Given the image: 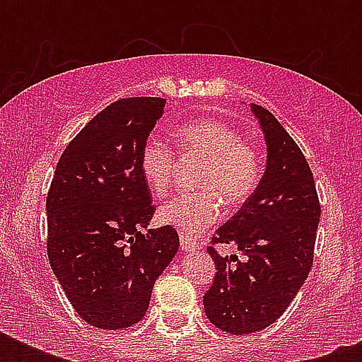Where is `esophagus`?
Instances as JSON below:
<instances>
[{
  "label": "esophagus",
  "mask_w": 362,
  "mask_h": 362,
  "mask_svg": "<svg viewBox=\"0 0 362 362\" xmlns=\"http://www.w3.org/2000/svg\"><path fill=\"white\" fill-rule=\"evenodd\" d=\"M180 247L184 252H193V250H197V242L195 238L192 237H186V235H180Z\"/></svg>",
  "instance_id": "obj_1"
}]
</instances>
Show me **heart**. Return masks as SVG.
Masks as SVG:
<instances>
[{
    "mask_svg": "<svg viewBox=\"0 0 362 362\" xmlns=\"http://www.w3.org/2000/svg\"><path fill=\"white\" fill-rule=\"evenodd\" d=\"M175 139L182 152L203 159L195 180L199 192L180 193L167 201L159 206L158 220L193 237L218 221L221 201L235 209L252 197L263 165L257 148L226 122L212 118L186 122L176 127ZM139 167L148 189L163 197L176 169L173 148L159 139H148L141 148Z\"/></svg>",
    "mask_w": 362,
    "mask_h": 362,
    "instance_id": "heart-1",
    "label": "heart"
}]
</instances>
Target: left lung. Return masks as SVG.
Returning a JSON list of instances; mask_svg holds the SVG:
<instances>
[{
    "mask_svg": "<svg viewBox=\"0 0 362 362\" xmlns=\"http://www.w3.org/2000/svg\"><path fill=\"white\" fill-rule=\"evenodd\" d=\"M267 141V169L253 195L212 237L216 263L204 314L229 334L272 325L291 304L314 263L321 206L310 165L284 125L252 103ZM233 241L247 255L221 258L214 243Z\"/></svg>",
    "mask_w": 362,
    "mask_h": 362,
    "instance_id": "obj_1",
    "label": "left lung"
}]
</instances>
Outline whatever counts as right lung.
<instances>
[{"label":"right lung","mask_w":362,"mask_h":362,"mask_svg":"<svg viewBox=\"0 0 362 362\" xmlns=\"http://www.w3.org/2000/svg\"><path fill=\"white\" fill-rule=\"evenodd\" d=\"M165 99L110 103L67 144L47 195V252L71 306L116 331L144 317L152 287L178 252L176 229L142 227L153 216L139 156Z\"/></svg>","instance_id":"obj_1"}]
</instances>
